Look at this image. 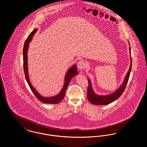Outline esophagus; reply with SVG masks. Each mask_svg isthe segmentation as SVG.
I'll return each mask as SVG.
<instances>
[{
	"mask_svg": "<svg viewBox=\"0 0 147 147\" xmlns=\"http://www.w3.org/2000/svg\"><path fill=\"white\" fill-rule=\"evenodd\" d=\"M86 63L83 60H80L78 62L77 66L78 68V69L80 70H82L84 69L85 68H86Z\"/></svg>",
	"mask_w": 147,
	"mask_h": 147,
	"instance_id": "1",
	"label": "esophagus"
}]
</instances>
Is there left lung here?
I'll return each mask as SVG.
<instances>
[{"label":"left lung","mask_w":147,"mask_h":147,"mask_svg":"<svg viewBox=\"0 0 147 147\" xmlns=\"http://www.w3.org/2000/svg\"><path fill=\"white\" fill-rule=\"evenodd\" d=\"M129 51H130V55H131V48L129 47ZM130 57L131 58V56H130ZM131 65L129 67V69L128 70L126 77L125 78V80L123 81V83L120 86V87L119 89L115 91V92L112 93L111 94L108 95H105V96H102V95H98L94 93L93 91L92 86H91V82L89 79H88V100L91 102V104L94 105H107L118 98H119L123 91H125V88H126V85L128 83L129 77L130 75L131 70L132 69V59H131Z\"/></svg>","instance_id":"left-lung-1"}]
</instances>
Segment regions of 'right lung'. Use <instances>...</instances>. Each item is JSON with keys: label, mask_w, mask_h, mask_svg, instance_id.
Masks as SVG:
<instances>
[{"label": "right lung", "mask_w": 147, "mask_h": 147, "mask_svg": "<svg viewBox=\"0 0 147 147\" xmlns=\"http://www.w3.org/2000/svg\"><path fill=\"white\" fill-rule=\"evenodd\" d=\"M36 31H37V29H34L32 31V32L28 35V38H26L25 42L24 49H23V65H24V69L25 78L26 79V81L28 83L31 90L33 92L34 94L36 96V98H37L40 101L45 104H56L60 102L64 98L65 92L68 85L70 83L71 78L74 76L77 75L78 74L77 71V66L76 64H74L70 68V69H69V70H68V71L67 72L65 77V83L62 90L59 94H58L57 95H56L55 96L50 97V98H45L41 96L31 84L29 80V78H28V43L31 40L33 36L36 32Z\"/></svg>", "instance_id": "obj_1"}]
</instances>
